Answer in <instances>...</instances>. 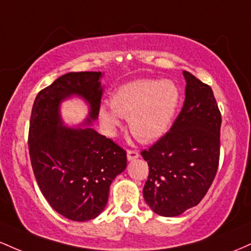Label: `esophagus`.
<instances>
[{
    "mask_svg": "<svg viewBox=\"0 0 251 251\" xmlns=\"http://www.w3.org/2000/svg\"><path fill=\"white\" fill-rule=\"evenodd\" d=\"M139 156H140L139 151H135V149H128V151H126V157H128L129 161H130V160L137 159Z\"/></svg>",
    "mask_w": 251,
    "mask_h": 251,
    "instance_id": "34e87169",
    "label": "esophagus"
}]
</instances>
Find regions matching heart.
Listing matches in <instances>:
<instances>
[{"label": "heart", "instance_id": "obj_1", "mask_svg": "<svg viewBox=\"0 0 251 251\" xmlns=\"http://www.w3.org/2000/svg\"><path fill=\"white\" fill-rule=\"evenodd\" d=\"M179 103V90L171 80L137 79L123 84L111 96V109L100 116L108 129L128 118L130 131L143 142L159 139L170 126Z\"/></svg>", "mask_w": 251, "mask_h": 251}]
</instances>
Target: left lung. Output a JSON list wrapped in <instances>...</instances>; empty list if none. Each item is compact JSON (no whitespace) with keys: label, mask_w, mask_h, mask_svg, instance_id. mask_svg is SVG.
<instances>
[{"label":"left lung","mask_w":251,"mask_h":251,"mask_svg":"<svg viewBox=\"0 0 251 251\" xmlns=\"http://www.w3.org/2000/svg\"><path fill=\"white\" fill-rule=\"evenodd\" d=\"M181 111L167 131L141 151L149 176L143 198L163 217H176L198 205L215 179L221 151L222 116L212 89L184 71Z\"/></svg>","instance_id":"left-lung-1"}]
</instances>
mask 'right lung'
<instances>
[{
  "instance_id": "right-lung-1",
  "label": "right lung",
  "mask_w": 251,
  "mask_h": 251,
  "mask_svg": "<svg viewBox=\"0 0 251 251\" xmlns=\"http://www.w3.org/2000/svg\"><path fill=\"white\" fill-rule=\"evenodd\" d=\"M102 72H70L42 89L33 104L28 147L40 191L61 216L94 219L105 207L109 188L126 167V153L89 126H63L60 103L75 95L90 105L86 123L100 114Z\"/></svg>"
}]
</instances>
